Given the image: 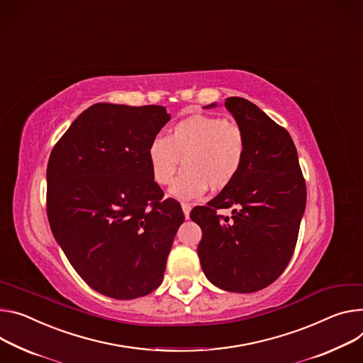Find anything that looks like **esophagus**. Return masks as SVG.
Here are the masks:
<instances>
[{"label":"esophagus","mask_w":363,"mask_h":363,"mask_svg":"<svg viewBox=\"0 0 363 363\" xmlns=\"http://www.w3.org/2000/svg\"><path fill=\"white\" fill-rule=\"evenodd\" d=\"M181 207H182V211H184L185 218H188V217H189V211H191V206H189L188 203H182Z\"/></svg>","instance_id":"esophagus-1"}]
</instances>
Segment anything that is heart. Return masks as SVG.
I'll use <instances>...</instances> for the list:
<instances>
[{"label":"heart","mask_w":363,"mask_h":363,"mask_svg":"<svg viewBox=\"0 0 363 363\" xmlns=\"http://www.w3.org/2000/svg\"><path fill=\"white\" fill-rule=\"evenodd\" d=\"M179 200L200 199L208 186L223 189L239 175L246 157V136L233 120L195 114L175 123L168 138L156 136L147 146V159L153 179L168 185Z\"/></svg>","instance_id":"b5f03b06"}]
</instances>
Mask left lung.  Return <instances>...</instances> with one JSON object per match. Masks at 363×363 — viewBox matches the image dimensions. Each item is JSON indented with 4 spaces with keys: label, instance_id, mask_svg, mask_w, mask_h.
I'll return each instance as SVG.
<instances>
[{
    "label": "left lung",
    "instance_id": "8db88e82",
    "mask_svg": "<svg viewBox=\"0 0 363 363\" xmlns=\"http://www.w3.org/2000/svg\"><path fill=\"white\" fill-rule=\"evenodd\" d=\"M246 136L235 181L189 217L201 227V268L211 284L249 294L271 285L289 263L306 210L307 189L288 131L240 96L224 103ZM216 107V103L206 108ZM234 208L232 218L216 214Z\"/></svg>",
    "mask_w": 363,
    "mask_h": 363
}]
</instances>
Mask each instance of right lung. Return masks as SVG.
Returning <instances> with one entry per match:
<instances>
[{
	"label": "right lung",
	"mask_w": 363,
	"mask_h": 363,
	"mask_svg": "<svg viewBox=\"0 0 363 363\" xmlns=\"http://www.w3.org/2000/svg\"><path fill=\"white\" fill-rule=\"evenodd\" d=\"M171 116L162 106L98 103L55 145L46 171L52 233L96 292L133 300L163 281L185 217L163 200L147 146Z\"/></svg>",
	"instance_id": "obj_1"
}]
</instances>
